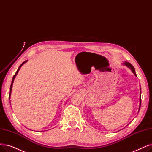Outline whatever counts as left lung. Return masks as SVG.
<instances>
[{
  "instance_id": "8db88e82",
  "label": "left lung",
  "mask_w": 152,
  "mask_h": 152,
  "mask_svg": "<svg viewBox=\"0 0 152 152\" xmlns=\"http://www.w3.org/2000/svg\"><path fill=\"white\" fill-rule=\"evenodd\" d=\"M122 65L125 66H127V68H129L130 69H131V71H132L133 73L134 74V75L135 76H137V75L135 73V68H134V66L132 65L130 63L127 62V61H125L122 63ZM140 106H141V88H140V105H139V108H138V112H139V110L140 109Z\"/></svg>"
}]
</instances>
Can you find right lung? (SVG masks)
<instances>
[{
    "mask_svg": "<svg viewBox=\"0 0 152 152\" xmlns=\"http://www.w3.org/2000/svg\"><path fill=\"white\" fill-rule=\"evenodd\" d=\"M27 61L28 60H26V61H25L24 62H23L20 65V66L18 67V69H17V71H16V72H15V74L14 75V76H13V78H12V83H11V85H10V94H9V100H10V96H11V92H12V86H13V83H14V80H15V77H16V76H17V75L18 74V71H19V70H20V69L21 68V67L25 63H27Z\"/></svg>",
    "mask_w": 152,
    "mask_h": 152,
    "instance_id": "add662e5",
    "label": "right lung"
}]
</instances>
